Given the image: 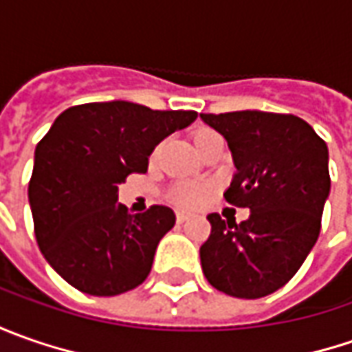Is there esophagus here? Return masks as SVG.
<instances>
[{"label": "esophagus", "instance_id": "esophagus-1", "mask_svg": "<svg viewBox=\"0 0 352 352\" xmlns=\"http://www.w3.org/2000/svg\"><path fill=\"white\" fill-rule=\"evenodd\" d=\"M190 217H192V215H190V213H186V211H178V213H176V221H178V223L188 221Z\"/></svg>", "mask_w": 352, "mask_h": 352}]
</instances>
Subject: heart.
<instances>
[{
  "label": "heart",
  "mask_w": 352,
  "mask_h": 352,
  "mask_svg": "<svg viewBox=\"0 0 352 352\" xmlns=\"http://www.w3.org/2000/svg\"><path fill=\"white\" fill-rule=\"evenodd\" d=\"M213 135H217V133H213L210 129L197 131L196 144L204 142L206 139H210ZM170 196H172V199L178 206H182V208H194V206H199L206 199V196H208V186L199 182H178L172 188V194Z\"/></svg>",
  "instance_id": "heart-1"
}]
</instances>
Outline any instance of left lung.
I'll use <instances>...</instances> for the list:
<instances>
[{"instance_id": "obj_1", "label": "left lung", "mask_w": 352, "mask_h": 352, "mask_svg": "<svg viewBox=\"0 0 352 352\" xmlns=\"http://www.w3.org/2000/svg\"><path fill=\"white\" fill-rule=\"evenodd\" d=\"M199 117L223 135L233 156L225 199L250 210L241 223L208 215L204 274L227 296L264 298L300 270L318 241L331 190L327 144L296 116L247 109Z\"/></svg>"}]
</instances>
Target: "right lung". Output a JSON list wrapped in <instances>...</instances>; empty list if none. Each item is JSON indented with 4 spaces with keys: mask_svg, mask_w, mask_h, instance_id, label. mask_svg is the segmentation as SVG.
<instances>
[{
    "mask_svg": "<svg viewBox=\"0 0 352 352\" xmlns=\"http://www.w3.org/2000/svg\"><path fill=\"white\" fill-rule=\"evenodd\" d=\"M196 111H155L139 103L74 105L54 119L34 148L29 204L47 263L76 290L117 296L142 284L174 211L129 213L119 184L146 172L162 139L196 121Z\"/></svg>",
    "mask_w": 352,
    "mask_h": 352,
    "instance_id": "1",
    "label": "right lung"
}]
</instances>
